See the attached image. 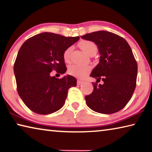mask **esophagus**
Here are the masks:
<instances>
[{
	"label": "esophagus",
	"instance_id": "obj_1",
	"mask_svg": "<svg viewBox=\"0 0 152 152\" xmlns=\"http://www.w3.org/2000/svg\"><path fill=\"white\" fill-rule=\"evenodd\" d=\"M84 81L83 80H78V81H77V84L78 85H80V84H83L84 83Z\"/></svg>",
	"mask_w": 152,
	"mask_h": 152
}]
</instances>
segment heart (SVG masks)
Here are the masks:
<instances>
[{"mask_svg":"<svg viewBox=\"0 0 152 152\" xmlns=\"http://www.w3.org/2000/svg\"><path fill=\"white\" fill-rule=\"evenodd\" d=\"M79 46L82 50L87 54L91 55L93 53H96L97 51V46L94 42L91 41L83 40L80 42ZM72 51V47L67 48L64 52V60L68 61L70 59V53ZM91 66L89 65H79V64H72L69 66L68 72L72 76L78 77V78H83L91 71Z\"/></svg>","mask_w":152,"mask_h":152,"instance_id":"b5f03b06","label":"heart"}]
</instances>
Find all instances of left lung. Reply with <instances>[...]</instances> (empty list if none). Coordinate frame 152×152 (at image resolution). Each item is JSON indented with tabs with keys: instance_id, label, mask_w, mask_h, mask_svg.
Wrapping results in <instances>:
<instances>
[{
	"instance_id": "8db88e82",
	"label": "left lung",
	"mask_w": 152,
	"mask_h": 152,
	"mask_svg": "<svg viewBox=\"0 0 152 152\" xmlns=\"http://www.w3.org/2000/svg\"><path fill=\"white\" fill-rule=\"evenodd\" d=\"M81 37L98 46L101 57L91 76L103 81L102 84L92 82L94 90L85 96L86 104L102 114L119 111L130 101L136 86L137 64L132 49L124 38L105 31Z\"/></svg>"
}]
</instances>
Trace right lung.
Wrapping results in <instances>:
<instances>
[{"label": "right lung", "mask_w": 152, "mask_h": 152, "mask_svg": "<svg viewBox=\"0 0 152 152\" xmlns=\"http://www.w3.org/2000/svg\"><path fill=\"white\" fill-rule=\"evenodd\" d=\"M79 38L45 32L30 37L20 47L14 64L17 92L33 112L48 115L57 111L65 103L68 89L76 86L74 77L59 79L50 72H66L64 52Z\"/></svg>", "instance_id": "right-lung-1"}]
</instances>
